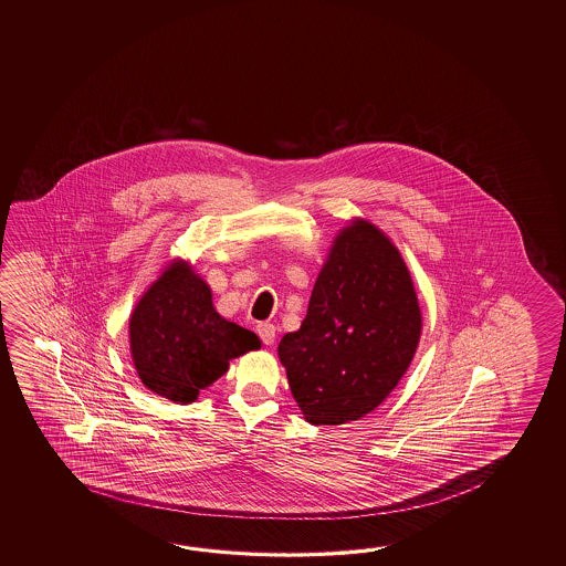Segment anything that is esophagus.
Here are the masks:
<instances>
[{"mask_svg":"<svg viewBox=\"0 0 566 566\" xmlns=\"http://www.w3.org/2000/svg\"><path fill=\"white\" fill-rule=\"evenodd\" d=\"M256 334L261 336V339H263V344H265V346H271V344H275L277 329H275V325L273 324H259L256 325Z\"/></svg>","mask_w":566,"mask_h":566,"instance_id":"esophagus-1","label":"esophagus"}]
</instances>
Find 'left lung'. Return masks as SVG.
Instances as JSON below:
<instances>
[{
    "instance_id": "left-lung-1",
    "label": "left lung",
    "mask_w": 566,
    "mask_h": 566,
    "mask_svg": "<svg viewBox=\"0 0 566 566\" xmlns=\"http://www.w3.org/2000/svg\"><path fill=\"white\" fill-rule=\"evenodd\" d=\"M409 266L370 220L337 232L297 332L279 342L289 388L312 424L358 421L385 402L419 348Z\"/></svg>"
}]
</instances>
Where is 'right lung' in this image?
<instances>
[{"label":"right lung","instance_id":"right-lung-1","mask_svg":"<svg viewBox=\"0 0 566 566\" xmlns=\"http://www.w3.org/2000/svg\"><path fill=\"white\" fill-rule=\"evenodd\" d=\"M259 348L256 334L214 310L210 285L184 259L164 266L129 315L139 380L178 405L193 402L229 370L230 360Z\"/></svg>","mask_w":566,"mask_h":566}]
</instances>
